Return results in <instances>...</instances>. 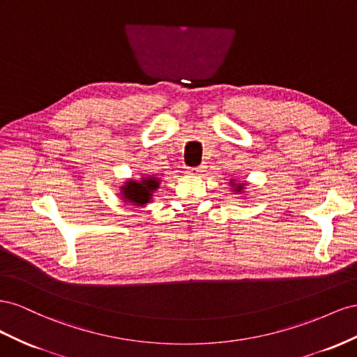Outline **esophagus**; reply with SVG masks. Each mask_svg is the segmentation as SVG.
<instances>
[{"label":"esophagus","instance_id":"obj_1","mask_svg":"<svg viewBox=\"0 0 357 357\" xmlns=\"http://www.w3.org/2000/svg\"><path fill=\"white\" fill-rule=\"evenodd\" d=\"M205 172V166H197V167H190L188 173L190 175H202Z\"/></svg>","mask_w":357,"mask_h":357}]
</instances>
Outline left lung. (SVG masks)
Instances as JSON below:
<instances>
[{
  "label": "left lung",
  "mask_w": 357,
  "mask_h": 357,
  "mask_svg": "<svg viewBox=\"0 0 357 357\" xmlns=\"http://www.w3.org/2000/svg\"><path fill=\"white\" fill-rule=\"evenodd\" d=\"M230 184L233 185V187H235V188H233V191H236V192H242V190H243V187H245V184H243V182H242V184H235V182H230Z\"/></svg>",
  "instance_id": "left-lung-1"
}]
</instances>
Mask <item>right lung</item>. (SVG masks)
Masks as SVG:
<instances>
[{
    "mask_svg": "<svg viewBox=\"0 0 357 357\" xmlns=\"http://www.w3.org/2000/svg\"><path fill=\"white\" fill-rule=\"evenodd\" d=\"M160 187V179L154 176L142 178L140 181H127L121 187V199L135 206H145L151 202L152 195Z\"/></svg>",
    "mask_w": 357,
    "mask_h": 357,
    "instance_id": "1",
    "label": "right lung"
}]
</instances>
